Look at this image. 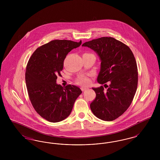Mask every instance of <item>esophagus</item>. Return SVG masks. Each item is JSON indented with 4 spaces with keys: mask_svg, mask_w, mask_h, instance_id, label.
I'll return each mask as SVG.
<instances>
[{
    "mask_svg": "<svg viewBox=\"0 0 160 160\" xmlns=\"http://www.w3.org/2000/svg\"><path fill=\"white\" fill-rule=\"evenodd\" d=\"M81 89H82V91H86L87 89H88V88H84V87H82V88H81Z\"/></svg>",
    "mask_w": 160,
    "mask_h": 160,
    "instance_id": "1",
    "label": "esophagus"
}]
</instances>
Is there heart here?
<instances>
[{
	"instance_id": "b5f03b06",
	"label": "heart",
	"mask_w": 160,
	"mask_h": 160,
	"mask_svg": "<svg viewBox=\"0 0 160 160\" xmlns=\"http://www.w3.org/2000/svg\"><path fill=\"white\" fill-rule=\"evenodd\" d=\"M90 82L89 78L87 76L80 77L78 80H77V83L82 85V86H86Z\"/></svg>"
}]
</instances>
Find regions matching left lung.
Segmentation results:
<instances>
[{
    "mask_svg": "<svg viewBox=\"0 0 160 160\" xmlns=\"http://www.w3.org/2000/svg\"><path fill=\"white\" fill-rule=\"evenodd\" d=\"M82 46L93 50L99 58L97 82L110 83L106 91L102 86L92 88L96 98L90 104L92 112L102 121H113L128 109L137 90L138 72L134 54L128 46L112 37L93 39Z\"/></svg>",
    "mask_w": 160,
    "mask_h": 160,
    "instance_id": "8db88e82",
    "label": "left lung"
}]
</instances>
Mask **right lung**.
I'll use <instances>...</instances> for the list:
<instances>
[{
  "instance_id": "obj_1",
  "label": "right lung",
  "mask_w": 160,
  "mask_h": 160,
  "mask_svg": "<svg viewBox=\"0 0 160 160\" xmlns=\"http://www.w3.org/2000/svg\"><path fill=\"white\" fill-rule=\"evenodd\" d=\"M81 44L82 41H52L38 48L28 63L25 79L29 99L36 112L49 122H61L68 117L82 93L76 86L64 88L56 83L67 55Z\"/></svg>"
}]
</instances>
